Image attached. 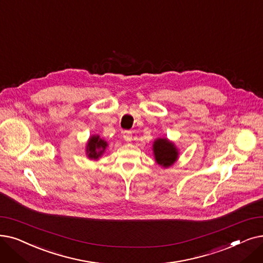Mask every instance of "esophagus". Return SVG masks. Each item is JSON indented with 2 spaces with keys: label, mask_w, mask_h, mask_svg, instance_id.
Here are the masks:
<instances>
[{
  "label": "esophagus",
  "mask_w": 263,
  "mask_h": 263,
  "mask_svg": "<svg viewBox=\"0 0 263 263\" xmlns=\"http://www.w3.org/2000/svg\"><path fill=\"white\" fill-rule=\"evenodd\" d=\"M123 139L125 142H131L132 141V132L131 131H123Z\"/></svg>",
  "instance_id": "1"
}]
</instances>
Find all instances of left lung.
Returning <instances> with one entry per match:
<instances>
[{"label":"left lung","mask_w":263,"mask_h":263,"mask_svg":"<svg viewBox=\"0 0 263 263\" xmlns=\"http://www.w3.org/2000/svg\"><path fill=\"white\" fill-rule=\"evenodd\" d=\"M153 153L156 163L164 168L172 166L179 157L176 145L166 138H158L154 141Z\"/></svg>","instance_id":"obj_1"}]
</instances>
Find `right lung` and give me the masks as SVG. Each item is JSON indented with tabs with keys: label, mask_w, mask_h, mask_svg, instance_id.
Returning a JSON list of instances; mask_svg holds the SVG:
<instances>
[{
	"label": "right lung",
	"mask_w": 263,
	"mask_h": 263,
	"mask_svg": "<svg viewBox=\"0 0 263 263\" xmlns=\"http://www.w3.org/2000/svg\"><path fill=\"white\" fill-rule=\"evenodd\" d=\"M108 144L104 139H101L100 135H91L86 145V155L90 160H99L106 151Z\"/></svg>",
	"instance_id": "1"
}]
</instances>
